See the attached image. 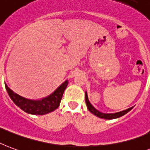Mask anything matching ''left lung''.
<instances>
[{
  "mask_svg": "<svg viewBox=\"0 0 150 150\" xmlns=\"http://www.w3.org/2000/svg\"><path fill=\"white\" fill-rule=\"evenodd\" d=\"M85 102L86 104H87V106H88V110L90 111L91 112H92L93 114H95L96 116H97L98 117H100V118H104V119H107V120H111V119H115V118H117V117H122L125 114H126L127 112H129L130 110H132V107L127 109V110H123L121 112H116V113H103V112H100L99 111H98L97 110H96L95 108L92 106L88 98V95L87 93H85Z\"/></svg>",
  "mask_w": 150,
  "mask_h": 150,
  "instance_id": "8db88e82",
  "label": "left lung"
}]
</instances>
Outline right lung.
Segmentation results:
<instances>
[{"label":"right lung","instance_id":"right-lung-1","mask_svg":"<svg viewBox=\"0 0 150 150\" xmlns=\"http://www.w3.org/2000/svg\"><path fill=\"white\" fill-rule=\"evenodd\" d=\"M67 85L68 81H67L57 88V90L54 91V93L40 101H31L25 99L15 93L13 91H11L7 84H5V88L11 100L21 110L30 114L44 115L54 111L59 107L63 96V92L67 88Z\"/></svg>","mask_w":150,"mask_h":150}]
</instances>
